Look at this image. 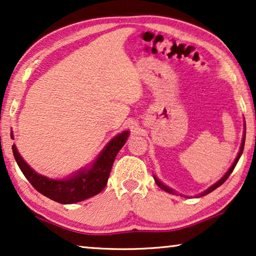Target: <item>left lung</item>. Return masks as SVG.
Returning <instances> with one entry per match:
<instances>
[{
  "mask_svg": "<svg viewBox=\"0 0 256 256\" xmlns=\"http://www.w3.org/2000/svg\"><path fill=\"white\" fill-rule=\"evenodd\" d=\"M244 140H246V124H244V138H242V143H241V148H240V152H239V154H238L236 158V160H234V163L232 164V166H230V170H228V171H227V172H226V174H225V176H224V177L222 178V180H218V182H216V184H213V185H212V186H211V188H208V190H206V191H204V192H202V194H199V196H198V197H202V196H206V194H210V192H212L213 190H216V188H219V186H220V185H222V184H224V183H225V180H227V178H228V177H230V174L233 172L234 168H236V163H238V160H239V158H240V156H241V154H242V152H244ZM154 178H155V182H156V184H157V185H158V186H160V188H162V190H164V191H166V192H169V194H174V191L172 190V188H168V186H166V185H164L163 183H160V182L158 180H157V178H156V177H154Z\"/></svg>",
  "mask_w": 256,
  "mask_h": 256,
  "instance_id": "obj_1",
  "label": "left lung"
}]
</instances>
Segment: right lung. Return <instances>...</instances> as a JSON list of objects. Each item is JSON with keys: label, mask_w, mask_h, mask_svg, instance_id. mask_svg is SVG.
<instances>
[{"label": "right lung", "mask_w": 256, "mask_h": 256, "mask_svg": "<svg viewBox=\"0 0 256 256\" xmlns=\"http://www.w3.org/2000/svg\"><path fill=\"white\" fill-rule=\"evenodd\" d=\"M128 135L129 132H121L108 143L90 169L80 171L76 176L62 180H48V177L38 174L24 162V160L17 152L15 144H12V152L20 171L40 194L60 204H73V202H82L87 198L93 197L104 190L110 177L115 157L124 146Z\"/></svg>", "instance_id": "obj_1"}]
</instances>
